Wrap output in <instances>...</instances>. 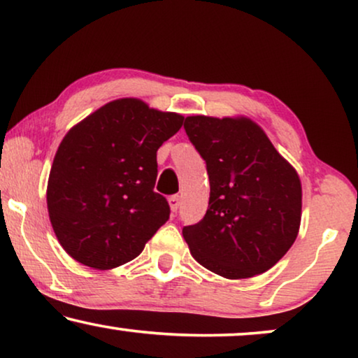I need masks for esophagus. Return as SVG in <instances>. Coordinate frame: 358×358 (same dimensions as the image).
Returning a JSON list of instances; mask_svg holds the SVG:
<instances>
[{
    "label": "esophagus",
    "mask_w": 358,
    "mask_h": 358,
    "mask_svg": "<svg viewBox=\"0 0 358 358\" xmlns=\"http://www.w3.org/2000/svg\"><path fill=\"white\" fill-rule=\"evenodd\" d=\"M179 205H180V197H179V195H171V197H169V207H171V210H173V212H178Z\"/></svg>",
    "instance_id": "esophagus-1"
}]
</instances>
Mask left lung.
I'll return each mask as SVG.
<instances>
[{
    "label": "left lung",
    "mask_w": 358,
    "mask_h": 358,
    "mask_svg": "<svg viewBox=\"0 0 358 358\" xmlns=\"http://www.w3.org/2000/svg\"><path fill=\"white\" fill-rule=\"evenodd\" d=\"M184 129L210 179L207 213L182 228L190 254L224 278L268 271L292 248L300 228L296 171L249 119L194 115Z\"/></svg>",
    "instance_id": "left-lung-1"
}]
</instances>
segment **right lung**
Segmentation results:
<instances>
[{
    "mask_svg": "<svg viewBox=\"0 0 358 358\" xmlns=\"http://www.w3.org/2000/svg\"><path fill=\"white\" fill-rule=\"evenodd\" d=\"M184 117L138 99L102 106L58 146L47 187L50 222L63 249L92 268H114L143 251L169 220L155 192L156 151Z\"/></svg>",
    "mask_w": 358,
    "mask_h": 358,
    "instance_id": "add662e5",
    "label": "right lung"
}]
</instances>
